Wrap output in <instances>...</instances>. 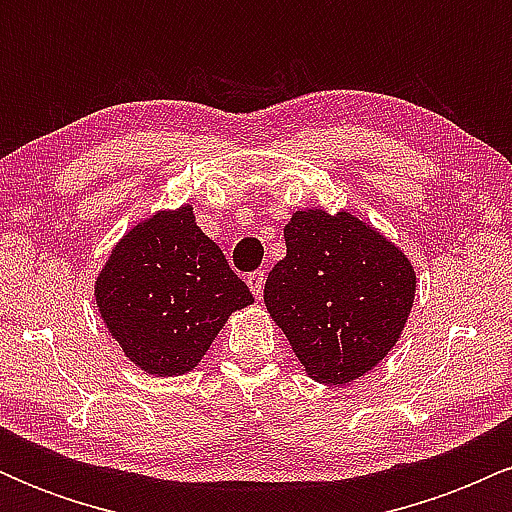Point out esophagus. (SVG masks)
Returning a JSON list of instances; mask_svg holds the SVG:
<instances>
[{"instance_id": "1", "label": "esophagus", "mask_w": 512, "mask_h": 512, "mask_svg": "<svg viewBox=\"0 0 512 512\" xmlns=\"http://www.w3.org/2000/svg\"><path fill=\"white\" fill-rule=\"evenodd\" d=\"M264 269H257V272H250L248 274V286H250V291L255 293V298L257 301H260L262 298V293H264Z\"/></svg>"}]
</instances>
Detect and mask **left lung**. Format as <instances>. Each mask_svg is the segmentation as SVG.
<instances>
[{
	"label": "left lung",
	"mask_w": 512,
	"mask_h": 512,
	"mask_svg": "<svg viewBox=\"0 0 512 512\" xmlns=\"http://www.w3.org/2000/svg\"><path fill=\"white\" fill-rule=\"evenodd\" d=\"M264 305L317 383L346 385L378 366L411 313L416 274L402 250L349 211H296Z\"/></svg>",
	"instance_id": "8db88e82"
}]
</instances>
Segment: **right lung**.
<instances>
[{
	"mask_svg": "<svg viewBox=\"0 0 512 512\" xmlns=\"http://www.w3.org/2000/svg\"><path fill=\"white\" fill-rule=\"evenodd\" d=\"M96 303L132 363L166 378L195 368L228 315L255 298L187 204L158 211L117 243Z\"/></svg>",
	"mask_w": 512,
	"mask_h": 512,
	"instance_id": "right-lung-1",
	"label": "right lung"
}]
</instances>
